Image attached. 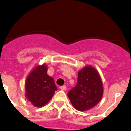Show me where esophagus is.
I'll return each mask as SVG.
<instances>
[{
  "mask_svg": "<svg viewBox=\"0 0 131 131\" xmlns=\"http://www.w3.org/2000/svg\"><path fill=\"white\" fill-rule=\"evenodd\" d=\"M59 89L62 90H65L66 89H67V86H64V85H63V86H59Z\"/></svg>",
  "mask_w": 131,
  "mask_h": 131,
  "instance_id": "obj_1",
  "label": "esophagus"
}]
</instances>
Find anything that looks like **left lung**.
<instances>
[{"mask_svg": "<svg viewBox=\"0 0 131 131\" xmlns=\"http://www.w3.org/2000/svg\"><path fill=\"white\" fill-rule=\"evenodd\" d=\"M103 92L100 74L94 67L87 66L78 72L77 85L68 92V97L75 109L85 111L100 102Z\"/></svg>", "mask_w": 131, "mask_h": 131, "instance_id": "obj_1", "label": "left lung"}]
</instances>
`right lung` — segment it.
Here are the masks:
<instances>
[{"label": "right lung", "instance_id": "obj_1", "mask_svg": "<svg viewBox=\"0 0 131 131\" xmlns=\"http://www.w3.org/2000/svg\"><path fill=\"white\" fill-rule=\"evenodd\" d=\"M25 88L26 96L37 107L45 105L57 89L53 78L47 74L45 64L37 66L33 70L27 78Z\"/></svg>", "mask_w": 131, "mask_h": 131}]
</instances>
